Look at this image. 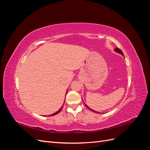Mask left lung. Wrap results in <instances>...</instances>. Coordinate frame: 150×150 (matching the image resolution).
<instances>
[{
  "label": "left lung",
  "mask_w": 150,
  "mask_h": 150,
  "mask_svg": "<svg viewBox=\"0 0 150 150\" xmlns=\"http://www.w3.org/2000/svg\"><path fill=\"white\" fill-rule=\"evenodd\" d=\"M115 51H116V52H118V53L121 54V55H122V56H124V55H123V53H122V51H121V50H120V49L119 48H117V47H116V49H115ZM84 104H85V106H86V107H87V108H88L89 109V110H91V111H93V112H98V113H99V112H97V111H95L93 110H92V109H91V108H89V107H88V106L87 105H86V104L85 103H84Z\"/></svg>",
  "instance_id": "1"
}]
</instances>
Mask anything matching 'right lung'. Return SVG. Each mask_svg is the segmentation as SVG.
Segmentation results:
<instances>
[{"instance_id": "add662e5", "label": "right lung", "mask_w": 150, "mask_h": 150, "mask_svg": "<svg viewBox=\"0 0 150 150\" xmlns=\"http://www.w3.org/2000/svg\"><path fill=\"white\" fill-rule=\"evenodd\" d=\"M67 92H66V95L67 94ZM62 107H63V106H62V107H61V108L59 109V110H58V111H57V112H54V114H52V115H49V116H54V115H56L58 114V113H59V112L61 111V110H62Z\"/></svg>"}]
</instances>
